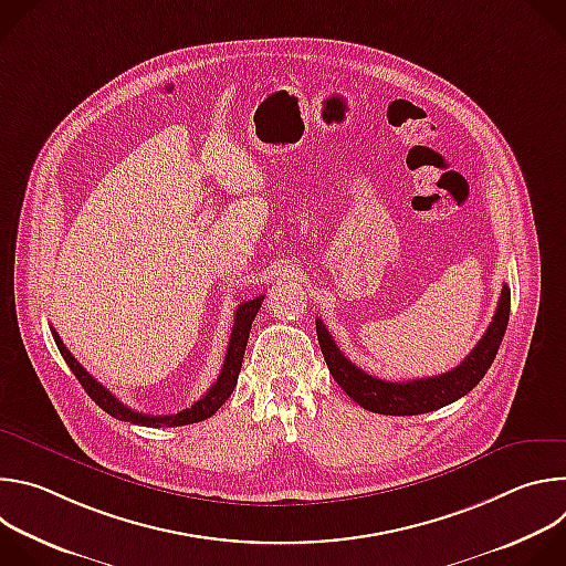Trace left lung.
Masks as SVG:
<instances>
[{
	"mask_svg": "<svg viewBox=\"0 0 566 566\" xmlns=\"http://www.w3.org/2000/svg\"><path fill=\"white\" fill-rule=\"evenodd\" d=\"M509 315H511V289L504 284L493 322L489 325L486 334H483L481 340L476 343V347L463 358L461 365H457L454 369L441 376L402 380V382L382 380L356 367L338 349L327 327L322 325V319H315V332H317L322 356H325L334 380L358 402L360 408L376 415H389V417H415V415H426V412L446 408L448 402H454L457 398L465 396L483 376H486V371L491 369L497 356L502 338L506 334Z\"/></svg>",
	"mask_w": 566,
	"mask_h": 566,
	"instance_id": "obj_1",
	"label": "left lung"
}]
</instances>
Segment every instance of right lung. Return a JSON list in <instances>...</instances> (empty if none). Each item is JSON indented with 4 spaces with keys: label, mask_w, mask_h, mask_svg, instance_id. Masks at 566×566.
I'll return each instance as SVG.
<instances>
[{
    "label": "right lung",
    "mask_w": 566,
    "mask_h": 566,
    "mask_svg": "<svg viewBox=\"0 0 566 566\" xmlns=\"http://www.w3.org/2000/svg\"><path fill=\"white\" fill-rule=\"evenodd\" d=\"M264 302V295H258L249 302H241L237 306L234 313V322H232V332H230V340H228V352L223 358V367L219 378L214 380V385L197 400L192 402L190 408L177 412V415H164V417H154V415H143V412H134L132 408L123 406V402L109 391L105 389L83 365H80L71 352L64 347V343L60 340L57 332L51 327L53 340L62 354V358L66 360L69 369L73 371V376L77 378V382L85 387V391L90 394V398L96 402L101 410H105L107 415H112L118 421H127L134 426H145V428H179V426H190V423H199L208 417H212L223 402L230 398L234 385H237V376L241 371V360H244V352H247V343H249V334L253 327V319L260 311Z\"/></svg>",
    "instance_id": "obj_1"
}]
</instances>
